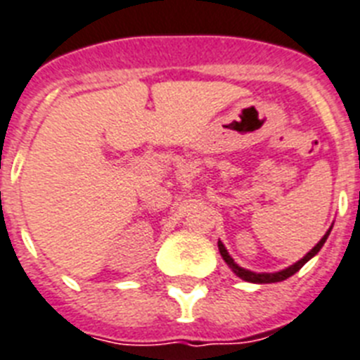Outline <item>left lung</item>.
Masks as SVG:
<instances>
[{"mask_svg": "<svg viewBox=\"0 0 360 360\" xmlns=\"http://www.w3.org/2000/svg\"><path fill=\"white\" fill-rule=\"evenodd\" d=\"M329 233H331V229L327 231L326 235L322 236V240L318 242L316 246L312 248V250L309 251V253H307L305 257H303L302 261H297L296 264L288 266V268H285V270L276 271V274H255V271H250V270H246V268H240V266H238L235 261H233V257H231L229 253H227L226 246H224L221 242H218V250H220V255L224 257V261L227 262V266H229L231 270L235 271L236 276L240 277V279H244V281H248V283H259V285H262V283H279V281H285V279H288V277H290V276H294L296 271L302 270V266L305 264L307 261H311L312 257L316 255L318 251L322 250V246H323V244H326Z\"/></svg>", "mask_w": 360, "mask_h": 360, "instance_id": "1", "label": "left lung"}]
</instances>
